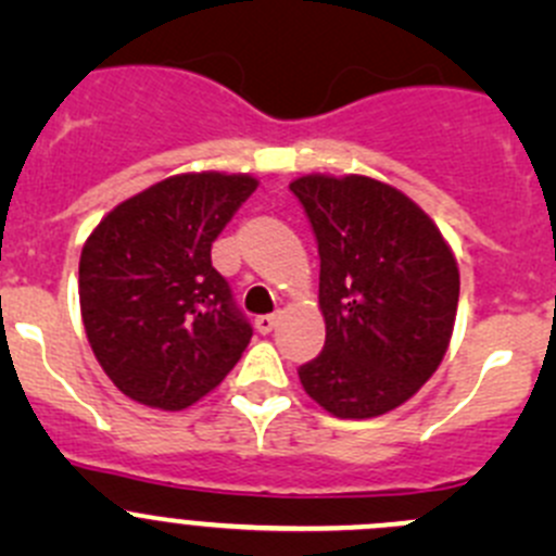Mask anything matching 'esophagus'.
<instances>
[{"mask_svg":"<svg viewBox=\"0 0 556 556\" xmlns=\"http://www.w3.org/2000/svg\"><path fill=\"white\" fill-rule=\"evenodd\" d=\"M255 328H257V333H271L274 328H277V314H261V317L255 319Z\"/></svg>","mask_w":556,"mask_h":556,"instance_id":"esophagus-1","label":"esophagus"}]
</instances>
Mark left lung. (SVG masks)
I'll return each instance as SVG.
<instances>
[{
  "label": "left lung",
  "instance_id": "8db88e82",
  "mask_svg": "<svg viewBox=\"0 0 556 556\" xmlns=\"http://www.w3.org/2000/svg\"><path fill=\"white\" fill-rule=\"evenodd\" d=\"M319 252L325 346L299 368L309 397L339 419L392 412L441 366L459 271L435 223L379 179L306 174L290 182Z\"/></svg>",
  "mask_w": 556,
  "mask_h": 556
}]
</instances>
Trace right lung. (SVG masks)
<instances>
[{
    "label": "right lung",
    "mask_w": 556,
    "mask_h": 556,
    "mask_svg": "<svg viewBox=\"0 0 556 556\" xmlns=\"http://www.w3.org/2000/svg\"><path fill=\"white\" fill-rule=\"evenodd\" d=\"M255 188L250 174H174L117 204L88 237L83 325L99 366L131 401L193 406L250 344L212 242Z\"/></svg>",
    "instance_id": "right-lung-1"
}]
</instances>
